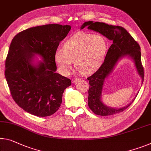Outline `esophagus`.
I'll return each mask as SVG.
<instances>
[{
	"label": "esophagus",
	"mask_w": 151,
	"mask_h": 151,
	"mask_svg": "<svg viewBox=\"0 0 151 151\" xmlns=\"http://www.w3.org/2000/svg\"><path fill=\"white\" fill-rule=\"evenodd\" d=\"M79 80H80V78H74L72 79V83H77Z\"/></svg>",
	"instance_id": "esophagus-1"
}]
</instances>
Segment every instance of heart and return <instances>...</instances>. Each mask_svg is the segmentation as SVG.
<instances>
[{
	"mask_svg": "<svg viewBox=\"0 0 151 151\" xmlns=\"http://www.w3.org/2000/svg\"><path fill=\"white\" fill-rule=\"evenodd\" d=\"M107 50L108 43L104 35L80 32L66 40L63 50L55 52L54 62L63 73H69L74 63L78 73L88 76L101 66Z\"/></svg>",
	"mask_w": 151,
	"mask_h": 151,
	"instance_id": "b5f03b06",
	"label": "heart"
}]
</instances>
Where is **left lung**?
Segmentation results:
<instances>
[{"mask_svg": "<svg viewBox=\"0 0 151 151\" xmlns=\"http://www.w3.org/2000/svg\"><path fill=\"white\" fill-rule=\"evenodd\" d=\"M85 27H87L88 29L99 32L113 41V44L107 51L106 59L101 66L93 75L87 78L90 85L88 88V107L93 113L99 116H110L120 113L128 108L132 103L119 109L111 108L103 104L101 101V95L105 78L113 70L119 59L128 56L134 61L136 68L143 83L145 73L141 63L140 45L126 29L121 26L107 25L101 22L93 23V21H87L83 23L81 29H83Z\"/></svg>", "mask_w": 151, "mask_h": 151, "instance_id": "left-lung-1", "label": "left lung"}]
</instances>
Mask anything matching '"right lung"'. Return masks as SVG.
I'll use <instances>...</instances> for the list:
<instances>
[{
    "label": "right lung",
    "instance_id": "right-lung-1",
    "mask_svg": "<svg viewBox=\"0 0 151 151\" xmlns=\"http://www.w3.org/2000/svg\"><path fill=\"white\" fill-rule=\"evenodd\" d=\"M71 27L49 24L31 27L12 40L5 60L4 75L11 96L19 106L34 116L46 117L58 111L69 78L56 73L54 53ZM35 53L42 57L32 65Z\"/></svg>",
    "mask_w": 151,
    "mask_h": 151
}]
</instances>
